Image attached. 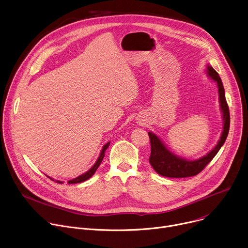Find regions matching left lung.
I'll return each mask as SVG.
<instances>
[{
  "instance_id": "1",
  "label": "left lung",
  "mask_w": 248,
  "mask_h": 248,
  "mask_svg": "<svg viewBox=\"0 0 248 248\" xmlns=\"http://www.w3.org/2000/svg\"><path fill=\"white\" fill-rule=\"evenodd\" d=\"M208 77L217 83L219 91V102L223 113V131L219 142L207 155L193 161L186 160L171 153L162 142V140L152 131L148 132L151 144V154L149 162L153 169L161 175L167 178H187L198 174L219 152L229 134L230 130V110L226 101L225 89L218 73L211 65H207Z\"/></svg>"
}]
</instances>
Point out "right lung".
I'll return each mask as SVG.
<instances>
[{
	"label": "right lung",
	"mask_w": 248,
	"mask_h": 248,
	"mask_svg": "<svg viewBox=\"0 0 248 248\" xmlns=\"http://www.w3.org/2000/svg\"><path fill=\"white\" fill-rule=\"evenodd\" d=\"M109 145H110V142L106 143V144L103 146V148H102V150H101V153H100V155H99V157H98L96 163L93 165V167H92L90 170H88L86 172L82 173L81 175L78 176V178H76V179H74V180L68 181L67 184H69V185H72V184H78V183H82V182H85V181H87L88 179H90L91 176L95 173V171H96V170L98 169V167L100 166V164H101V162H102V160H103V158H104V156H105V151L107 150V148L109 147ZM47 176H48V175H47ZM48 178L51 179L50 176H48ZM51 180H53V179H51ZM56 182H57V183H61V182H59V181H56Z\"/></svg>",
	"instance_id": "right-lung-1"
}]
</instances>
